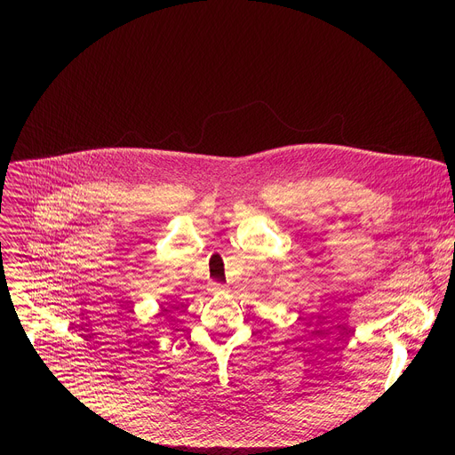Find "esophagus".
<instances>
[{
	"label": "esophagus",
	"instance_id": "34e87169",
	"mask_svg": "<svg viewBox=\"0 0 455 455\" xmlns=\"http://www.w3.org/2000/svg\"><path fill=\"white\" fill-rule=\"evenodd\" d=\"M223 288H225V285L220 283V282H210V283H208V290L213 291V293H221Z\"/></svg>",
	"mask_w": 455,
	"mask_h": 455
}]
</instances>
